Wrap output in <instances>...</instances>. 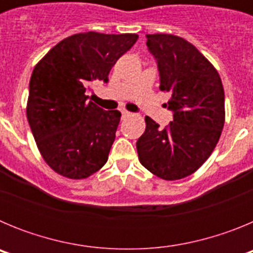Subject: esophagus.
Wrapping results in <instances>:
<instances>
[{
	"mask_svg": "<svg viewBox=\"0 0 253 253\" xmlns=\"http://www.w3.org/2000/svg\"><path fill=\"white\" fill-rule=\"evenodd\" d=\"M131 114L129 113V111H126V110H124V111H122V116L123 118H129V116H130Z\"/></svg>",
	"mask_w": 253,
	"mask_h": 253,
	"instance_id": "obj_1",
	"label": "esophagus"
}]
</instances>
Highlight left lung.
I'll list each match as a JSON object with an SVG mask.
<instances>
[{"mask_svg":"<svg viewBox=\"0 0 253 253\" xmlns=\"http://www.w3.org/2000/svg\"><path fill=\"white\" fill-rule=\"evenodd\" d=\"M161 86L169 92L173 122L163 129L146 116L137 142L139 162L166 181L180 180L202 167L215 148L225 120L224 88L215 67L177 35L147 34Z\"/></svg>","mask_w":253,"mask_h":253,"instance_id":"left-lung-1","label":"left lung"}]
</instances>
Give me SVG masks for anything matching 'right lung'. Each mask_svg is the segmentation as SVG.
I'll use <instances>...</instances> for the list:
<instances>
[{
    "label": "right lung",
    "mask_w": 253,
    "mask_h": 253,
    "mask_svg": "<svg viewBox=\"0 0 253 253\" xmlns=\"http://www.w3.org/2000/svg\"><path fill=\"white\" fill-rule=\"evenodd\" d=\"M137 40V34H75L35 66L26 116L42 157L58 175L82 180L106 163L122 114L102 110L86 92L93 81L107 82L116 60Z\"/></svg>",
    "instance_id": "add662e5"
}]
</instances>
